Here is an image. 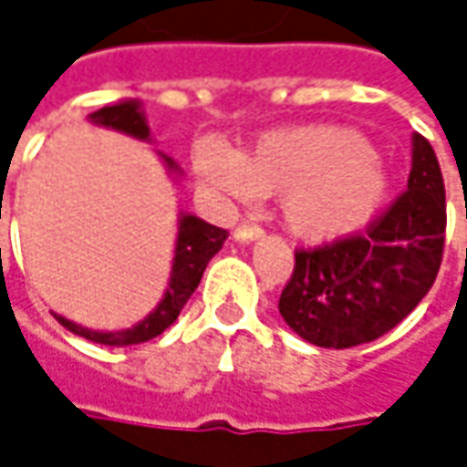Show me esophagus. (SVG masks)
<instances>
[{"instance_id":"34e87169","label":"esophagus","mask_w":467,"mask_h":467,"mask_svg":"<svg viewBox=\"0 0 467 467\" xmlns=\"http://www.w3.org/2000/svg\"><path fill=\"white\" fill-rule=\"evenodd\" d=\"M237 243H255L263 237V230L260 227H253V224H240L233 234Z\"/></svg>"}]
</instances>
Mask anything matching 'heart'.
I'll return each mask as SVG.
<instances>
[{
  "instance_id": "heart-1",
  "label": "heart",
  "mask_w": 467,
  "mask_h": 467,
  "mask_svg": "<svg viewBox=\"0 0 467 467\" xmlns=\"http://www.w3.org/2000/svg\"><path fill=\"white\" fill-rule=\"evenodd\" d=\"M209 189L255 202L278 193V217L294 240L329 245L366 230L391 196V173L366 135L340 125L268 130L243 153L214 138L193 145Z\"/></svg>"
}]
</instances>
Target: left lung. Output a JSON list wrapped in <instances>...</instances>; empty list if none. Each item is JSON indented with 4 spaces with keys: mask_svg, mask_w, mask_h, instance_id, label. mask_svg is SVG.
<instances>
[{
    "mask_svg": "<svg viewBox=\"0 0 467 467\" xmlns=\"http://www.w3.org/2000/svg\"><path fill=\"white\" fill-rule=\"evenodd\" d=\"M445 183L432 145L411 135L407 192L366 234L296 253L278 312L317 348L379 340L432 288L445 247Z\"/></svg>",
    "mask_w": 467,
    "mask_h": 467,
    "instance_id": "left-lung-1",
    "label": "left lung"
}]
</instances>
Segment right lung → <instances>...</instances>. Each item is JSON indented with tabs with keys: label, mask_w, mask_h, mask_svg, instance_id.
I'll list each match as a JSON object with an SVG mask.
<instances>
[{
	"label": "right lung",
	"mask_w": 467,
	"mask_h": 467,
	"mask_svg": "<svg viewBox=\"0 0 467 467\" xmlns=\"http://www.w3.org/2000/svg\"><path fill=\"white\" fill-rule=\"evenodd\" d=\"M87 119L91 125L122 132V135H130L135 140L153 142L140 99L114 101L109 107H101L97 112H91ZM155 153L163 161L171 179L179 181L183 176L181 166L171 155L161 153V150H155ZM224 240H227V230H220V227L209 224L192 212L181 209L179 222H176V247H173V260H171L168 286L161 301L153 306V312L145 314L138 325L125 327V329H91V327L78 325L74 319H66L58 312H53V317L68 332H74L78 337H87L91 342H99V345H109V348H127V345H140V342L153 340L179 319L183 304L192 299V294L204 275V268L209 265V260L220 253Z\"/></svg>",
	"instance_id": "add662e5"
}]
</instances>
